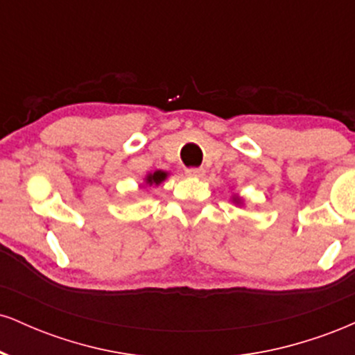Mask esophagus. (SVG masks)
Returning a JSON list of instances; mask_svg holds the SVG:
<instances>
[{
	"mask_svg": "<svg viewBox=\"0 0 355 355\" xmlns=\"http://www.w3.org/2000/svg\"><path fill=\"white\" fill-rule=\"evenodd\" d=\"M185 173L189 175V177H203L205 170L198 168V166H190V168L185 170Z\"/></svg>",
	"mask_w": 355,
	"mask_h": 355,
	"instance_id": "34e87169",
	"label": "esophagus"
}]
</instances>
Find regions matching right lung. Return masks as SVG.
I'll return each mask as SVG.
<instances>
[{
	"label": "right lung",
	"mask_w": 355,
	"mask_h": 355,
	"mask_svg": "<svg viewBox=\"0 0 355 355\" xmlns=\"http://www.w3.org/2000/svg\"><path fill=\"white\" fill-rule=\"evenodd\" d=\"M165 177H166V173L165 172H155L153 175H148V177H146V182L150 183V185H152V183H160L162 180H165Z\"/></svg>",
	"instance_id": "1"
}]
</instances>
